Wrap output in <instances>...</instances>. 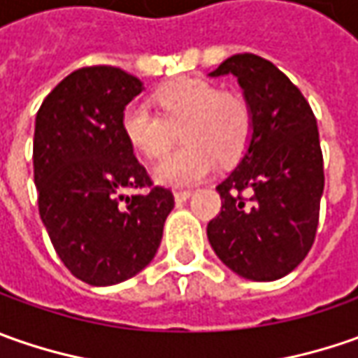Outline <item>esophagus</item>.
I'll list each match as a JSON object with an SVG mask.
<instances>
[{"instance_id": "1", "label": "esophagus", "mask_w": 358, "mask_h": 358, "mask_svg": "<svg viewBox=\"0 0 358 358\" xmlns=\"http://www.w3.org/2000/svg\"><path fill=\"white\" fill-rule=\"evenodd\" d=\"M173 195H175V201H187L193 195V191H191V189H179V191H175Z\"/></svg>"}]
</instances>
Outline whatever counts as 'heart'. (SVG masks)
I'll use <instances>...</instances> for the list:
<instances>
[{
    "label": "heart",
    "mask_w": 358,
    "mask_h": 358,
    "mask_svg": "<svg viewBox=\"0 0 358 358\" xmlns=\"http://www.w3.org/2000/svg\"><path fill=\"white\" fill-rule=\"evenodd\" d=\"M159 113L133 101L121 115V131L129 145L149 159L161 157L175 141L181 145L155 167V179L165 185H191L213 171L215 159L233 163L247 149L253 113L235 91H219L205 79H179L155 93Z\"/></svg>",
    "instance_id": "heart-1"
}]
</instances>
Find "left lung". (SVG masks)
<instances>
[{"instance_id": "1", "label": "left lung", "mask_w": 358, "mask_h": 358, "mask_svg": "<svg viewBox=\"0 0 358 358\" xmlns=\"http://www.w3.org/2000/svg\"><path fill=\"white\" fill-rule=\"evenodd\" d=\"M233 73L253 113L239 165L223 183L221 213L207 237L217 257L251 281H277L310 251L324 189L323 151L313 109L291 79L253 53L209 76Z\"/></svg>"}]
</instances>
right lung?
Returning a JSON list of instances; mask_svg holds the SVG:
<instances>
[{"label":"right lung","mask_w":358,"mask_h":358,"mask_svg":"<svg viewBox=\"0 0 358 358\" xmlns=\"http://www.w3.org/2000/svg\"><path fill=\"white\" fill-rule=\"evenodd\" d=\"M143 83L111 65L81 67L43 99L35 117L39 217L71 275L93 287L127 281L155 257L175 199L153 187L121 131ZM149 186L125 198V188Z\"/></svg>","instance_id":"right-lung-1"}]
</instances>
